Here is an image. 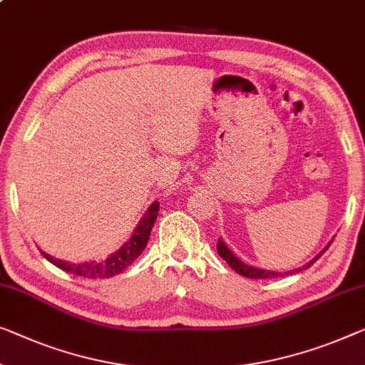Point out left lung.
I'll return each mask as SVG.
<instances>
[{
    "label": "left lung",
    "instance_id": "obj_1",
    "mask_svg": "<svg viewBox=\"0 0 365 365\" xmlns=\"http://www.w3.org/2000/svg\"><path fill=\"white\" fill-rule=\"evenodd\" d=\"M329 244H331V242H329ZM329 244L323 249L322 252H319V254L317 255V257L309 260V262H308L307 265H303V267H300V269H295V270L285 272V274H287V275H288V274H297V272H302V270H304V269H309V267H312V265H313L314 262H317V260H318L319 257H322V255L326 252V249L329 247ZM217 254H220L221 257L226 260L227 265H230V267H231L232 270H236L239 275L247 277V279H277V277H284V274H282V272L264 270V269H257V267H252V265L244 264L241 259H237L236 255L232 254L231 249L226 246L225 241H222L221 237L217 239Z\"/></svg>",
    "mask_w": 365,
    "mask_h": 365
}]
</instances>
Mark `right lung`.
Segmentation results:
<instances>
[{"label":"right lung","instance_id":"obj_1","mask_svg":"<svg viewBox=\"0 0 365 365\" xmlns=\"http://www.w3.org/2000/svg\"><path fill=\"white\" fill-rule=\"evenodd\" d=\"M157 215H159V201H154V203L149 206V210L145 211L143 220L139 221V225L134 230L129 241L126 244H123V247L118 249L116 252L108 255L105 260L72 264L67 262V260L52 257V255H48L46 252L41 254L48 260V262L56 265V267L65 272H70V274L73 275L85 277V279H110V277L121 274V272L129 267V265L139 257L140 252L144 251L145 246H148L152 226H154V222L157 220Z\"/></svg>","mask_w":365,"mask_h":365}]
</instances>
